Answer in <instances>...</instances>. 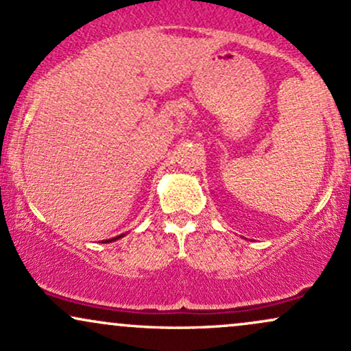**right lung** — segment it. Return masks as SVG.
I'll return each mask as SVG.
<instances>
[{
    "mask_svg": "<svg viewBox=\"0 0 351 351\" xmlns=\"http://www.w3.org/2000/svg\"><path fill=\"white\" fill-rule=\"evenodd\" d=\"M112 241H114V239H112ZM108 243H110V241H108Z\"/></svg>",
    "mask_w": 351,
    "mask_h": 351,
    "instance_id": "right-lung-1",
    "label": "right lung"
}]
</instances>
